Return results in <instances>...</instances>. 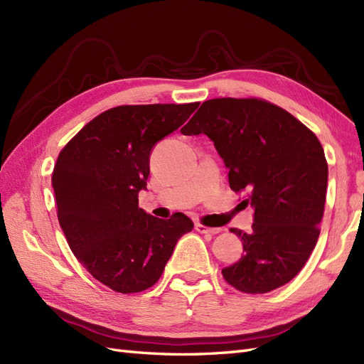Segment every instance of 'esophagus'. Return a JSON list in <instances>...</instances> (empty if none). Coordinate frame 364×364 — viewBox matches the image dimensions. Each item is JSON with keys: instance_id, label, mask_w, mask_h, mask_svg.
I'll use <instances>...</instances> for the list:
<instances>
[{"instance_id": "1", "label": "esophagus", "mask_w": 364, "mask_h": 364, "mask_svg": "<svg viewBox=\"0 0 364 364\" xmlns=\"http://www.w3.org/2000/svg\"><path fill=\"white\" fill-rule=\"evenodd\" d=\"M196 230H197V232H200V234L214 235V234H218L222 229H220V228H206V226H203V225H200V223H197V225H196Z\"/></svg>"}]
</instances>
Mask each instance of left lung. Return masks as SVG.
I'll return each mask as SVG.
<instances>
[{
    "label": "left lung",
    "instance_id": "1",
    "mask_svg": "<svg viewBox=\"0 0 364 364\" xmlns=\"http://www.w3.org/2000/svg\"><path fill=\"white\" fill-rule=\"evenodd\" d=\"M203 134L229 170V186L246 190L253 209L240 261L222 270L243 293H269L302 270L318 238L328 164L313 132L291 114L257 98H213L182 130Z\"/></svg>",
    "mask_w": 364,
    "mask_h": 364
}]
</instances>
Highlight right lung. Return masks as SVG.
Returning <instances> with one entry per match:
<instances>
[{
	"mask_svg": "<svg viewBox=\"0 0 364 364\" xmlns=\"http://www.w3.org/2000/svg\"><path fill=\"white\" fill-rule=\"evenodd\" d=\"M199 103L118 106L90 121L54 165L51 185L68 245L95 279L118 293L155 285L179 238L193 230L182 213L168 220L138 206L150 155Z\"/></svg>",
	"mask_w": 364,
	"mask_h": 364,
	"instance_id": "right-lung-1",
	"label": "right lung"
}]
</instances>
